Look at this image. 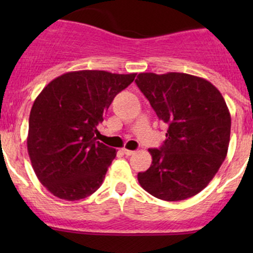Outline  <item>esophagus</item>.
<instances>
[{
  "mask_svg": "<svg viewBox=\"0 0 253 253\" xmlns=\"http://www.w3.org/2000/svg\"><path fill=\"white\" fill-rule=\"evenodd\" d=\"M122 152H124V154H125V155H128V157H129V155H133L134 153H136V152H134V150L126 149V148H124V149H122Z\"/></svg>",
  "mask_w": 253,
  "mask_h": 253,
  "instance_id": "1",
  "label": "esophagus"
}]
</instances>
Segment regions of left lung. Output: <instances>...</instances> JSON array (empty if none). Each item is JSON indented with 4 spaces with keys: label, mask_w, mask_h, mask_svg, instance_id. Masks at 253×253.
<instances>
[{
    "label": "left lung",
    "mask_w": 253,
    "mask_h": 253,
    "mask_svg": "<svg viewBox=\"0 0 253 253\" xmlns=\"http://www.w3.org/2000/svg\"><path fill=\"white\" fill-rule=\"evenodd\" d=\"M136 83L159 120L169 126L139 185L163 201H182L207 187L228 154L231 117L220 91L187 73H139Z\"/></svg>",
    "instance_id": "8db88e82"
}]
</instances>
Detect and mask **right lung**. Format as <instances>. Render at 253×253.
<instances>
[{"mask_svg":"<svg viewBox=\"0 0 253 253\" xmlns=\"http://www.w3.org/2000/svg\"><path fill=\"white\" fill-rule=\"evenodd\" d=\"M136 73L75 71L55 78L37 96L27 147L40 182L53 196L78 201L103 183L116 150L96 141L98 125Z\"/></svg>","mask_w":253,"mask_h":253,"instance_id":"1","label":"right lung"}]
</instances>
